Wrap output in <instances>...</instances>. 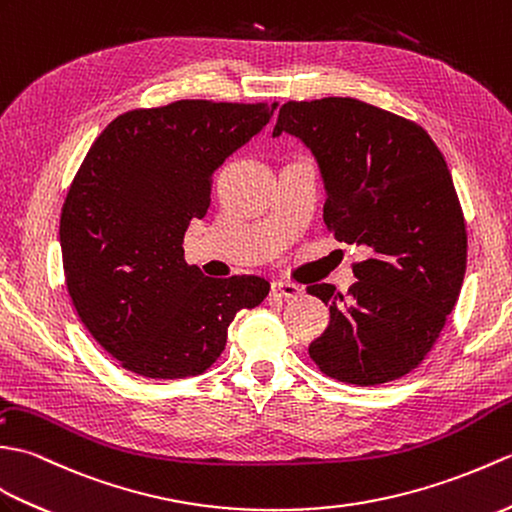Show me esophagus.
Instances as JSON below:
<instances>
[{
    "label": "esophagus",
    "mask_w": 512,
    "mask_h": 512,
    "mask_svg": "<svg viewBox=\"0 0 512 512\" xmlns=\"http://www.w3.org/2000/svg\"><path fill=\"white\" fill-rule=\"evenodd\" d=\"M302 293V287L295 285V282L289 280H276L274 285H271V295L280 300H289V298H298Z\"/></svg>",
    "instance_id": "1"
}]
</instances>
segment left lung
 <instances>
[{
  "label": "left lung",
  "mask_w": 512,
  "mask_h": 512,
  "mask_svg": "<svg viewBox=\"0 0 512 512\" xmlns=\"http://www.w3.org/2000/svg\"><path fill=\"white\" fill-rule=\"evenodd\" d=\"M280 133L315 155L328 232L368 254L352 265L346 304L333 285L309 287L331 309L311 359L352 385L405 377L434 348L467 269V223L445 157L416 122L355 98L289 100Z\"/></svg>",
  "instance_id": "obj_1"
}]
</instances>
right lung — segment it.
Segmentation results:
<instances>
[{
	"mask_svg": "<svg viewBox=\"0 0 512 512\" xmlns=\"http://www.w3.org/2000/svg\"><path fill=\"white\" fill-rule=\"evenodd\" d=\"M274 107L175 100L133 109L87 151L61 210L65 285L89 335L124 370L201 374L236 313L269 295L260 276H203L181 243L190 221L206 217L214 170L263 131Z\"/></svg>",
	"mask_w": 512,
	"mask_h": 512,
	"instance_id": "1",
	"label": "right lung"
}]
</instances>
